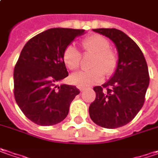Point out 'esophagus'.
Returning <instances> with one entry per match:
<instances>
[{
	"instance_id": "34e87169",
	"label": "esophagus",
	"mask_w": 158,
	"mask_h": 158,
	"mask_svg": "<svg viewBox=\"0 0 158 158\" xmlns=\"http://www.w3.org/2000/svg\"><path fill=\"white\" fill-rule=\"evenodd\" d=\"M79 90H80V92H84V91H86L87 88H85V87H79Z\"/></svg>"
}]
</instances>
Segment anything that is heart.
Returning a JSON list of instances; mask_svg holds the SVG:
<instances>
[{"instance_id": "heart-1", "label": "heart", "mask_w": 158, "mask_h": 158, "mask_svg": "<svg viewBox=\"0 0 158 158\" xmlns=\"http://www.w3.org/2000/svg\"><path fill=\"white\" fill-rule=\"evenodd\" d=\"M84 52L94 53V57L91 63L94 68L80 71L72 75L71 80L73 84L81 87H89L100 83L104 79V74L110 76L114 73L118 66V56L110 48L109 41L101 35H91L81 41ZM81 55L77 48L70 44L63 52V60L70 70L79 68Z\"/></svg>"}]
</instances>
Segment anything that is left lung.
Returning a JSON list of instances; mask_svg holds the SVG:
<instances>
[{
    "label": "left lung",
    "mask_w": 158,
    "mask_h": 158,
    "mask_svg": "<svg viewBox=\"0 0 158 158\" xmlns=\"http://www.w3.org/2000/svg\"><path fill=\"white\" fill-rule=\"evenodd\" d=\"M93 30L114 42L119 62L111 79L94 87L96 98L89 106V115L102 128H120L130 123L143 106L150 83L148 65L138 45L122 30Z\"/></svg>",
    "instance_id": "obj_1"
}]
</instances>
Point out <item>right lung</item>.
Returning a JSON list of instances; mask_svg holds the SVG:
<instances>
[{
  "mask_svg": "<svg viewBox=\"0 0 158 158\" xmlns=\"http://www.w3.org/2000/svg\"><path fill=\"white\" fill-rule=\"evenodd\" d=\"M85 30L53 28L25 44L14 70V95L22 112L37 125L52 126L67 116L79 90L57 85L68 76L63 60L64 49Z\"/></svg>",
  "mask_w": 158,
  "mask_h": 158,
  "instance_id": "right-lung-1",
  "label": "right lung"
}]
</instances>
